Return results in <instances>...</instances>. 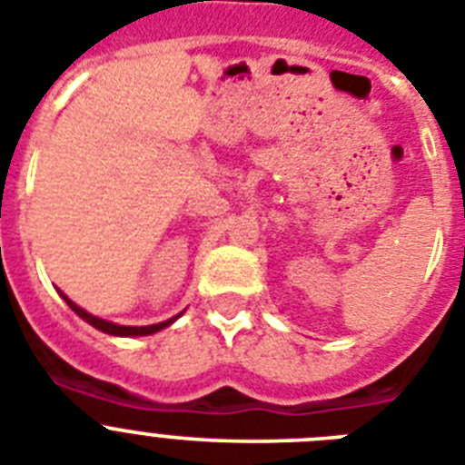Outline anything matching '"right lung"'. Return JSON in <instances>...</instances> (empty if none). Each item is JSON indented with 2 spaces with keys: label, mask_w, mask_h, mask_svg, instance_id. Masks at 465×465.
Wrapping results in <instances>:
<instances>
[{
  "label": "right lung",
  "mask_w": 465,
  "mask_h": 465,
  "mask_svg": "<svg viewBox=\"0 0 465 465\" xmlns=\"http://www.w3.org/2000/svg\"><path fill=\"white\" fill-rule=\"evenodd\" d=\"M61 295H64V292H61ZM64 300L70 305V310L75 312L77 317H82L87 323H92L94 329H99V331H104V333H111V335H151V333H155V331H160V329H165V326H170V323H173L174 319H177V317H174V319H167V322L153 323V326H118V323L104 322V319L94 317V314H89V312H84V310H82V307H77L75 302H70V300L65 298V295H64Z\"/></svg>",
  "instance_id": "right-lung-1"
}]
</instances>
